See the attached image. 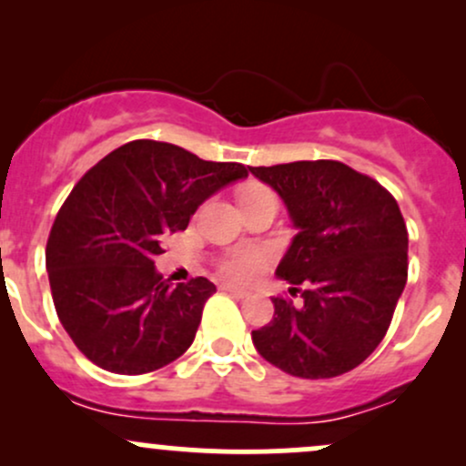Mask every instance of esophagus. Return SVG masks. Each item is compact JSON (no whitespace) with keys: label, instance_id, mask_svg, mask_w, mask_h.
I'll return each mask as SVG.
<instances>
[{"label":"esophagus","instance_id":"1","mask_svg":"<svg viewBox=\"0 0 466 466\" xmlns=\"http://www.w3.org/2000/svg\"><path fill=\"white\" fill-rule=\"evenodd\" d=\"M221 291L232 293V296H237V298H248V296H249L248 289H243V287L234 285V282H223V285H221Z\"/></svg>","mask_w":466,"mask_h":466}]
</instances>
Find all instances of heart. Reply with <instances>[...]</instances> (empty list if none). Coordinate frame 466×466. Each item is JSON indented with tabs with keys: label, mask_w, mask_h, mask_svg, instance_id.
<instances>
[{
	"label": "heart",
	"mask_w": 466,
	"mask_h": 466,
	"mask_svg": "<svg viewBox=\"0 0 466 466\" xmlns=\"http://www.w3.org/2000/svg\"><path fill=\"white\" fill-rule=\"evenodd\" d=\"M265 188L260 186H251L243 192V197L254 195V192H263ZM265 263V251L256 248H234L226 251L218 260V267L226 276L238 278V280H248V278L256 276L260 271V267Z\"/></svg>",
	"instance_id": "obj_1"
}]
</instances>
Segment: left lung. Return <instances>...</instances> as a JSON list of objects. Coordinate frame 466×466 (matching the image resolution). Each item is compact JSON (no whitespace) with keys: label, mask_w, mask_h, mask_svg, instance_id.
Returning <instances> with one entry per match:
<instances>
[{"label":"left lung","mask_w":466,"mask_h":466,"mask_svg":"<svg viewBox=\"0 0 466 466\" xmlns=\"http://www.w3.org/2000/svg\"><path fill=\"white\" fill-rule=\"evenodd\" d=\"M249 173L285 201L298 234L276 276L302 304L274 298V319L251 330L260 357L302 379L357 368L381 344L408 282V228L379 181L318 159Z\"/></svg>","instance_id":"1"}]
</instances>
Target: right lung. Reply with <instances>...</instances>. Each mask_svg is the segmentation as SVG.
I'll return each mask as SVG.
<instances>
[{
	"label": "right lung",
	"mask_w": 466,
	"mask_h": 466,
	"mask_svg": "<svg viewBox=\"0 0 466 466\" xmlns=\"http://www.w3.org/2000/svg\"><path fill=\"white\" fill-rule=\"evenodd\" d=\"M245 177L243 164L136 140L74 186L47 238L46 265L58 319L89 361L144 374L190 349L217 287L208 278L173 287L155 256L208 197Z\"/></svg>",
	"instance_id": "right-lung-1"
}]
</instances>
